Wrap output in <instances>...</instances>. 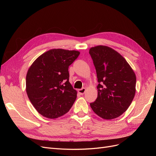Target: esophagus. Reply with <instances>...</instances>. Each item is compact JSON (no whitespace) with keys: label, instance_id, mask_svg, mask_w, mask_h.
I'll list each match as a JSON object with an SVG mask.
<instances>
[{"label":"esophagus","instance_id":"obj_1","mask_svg":"<svg viewBox=\"0 0 156 156\" xmlns=\"http://www.w3.org/2000/svg\"><path fill=\"white\" fill-rule=\"evenodd\" d=\"M85 92H86V88H82L81 89H79L78 90V92L80 94H81V95H83V94H84V93H85Z\"/></svg>","mask_w":156,"mask_h":156}]
</instances>
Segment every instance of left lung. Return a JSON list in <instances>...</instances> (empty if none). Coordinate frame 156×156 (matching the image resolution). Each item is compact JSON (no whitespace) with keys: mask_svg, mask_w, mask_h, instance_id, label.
Here are the masks:
<instances>
[{"mask_svg":"<svg viewBox=\"0 0 156 156\" xmlns=\"http://www.w3.org/2000/svg\"><path fill=\"white\" fill-rule=\"evenodd\" d=\"M98 84V98L90 105L103 119L120 116L128 108L135 94L136 76L126 59L108 47L90 49Z\"/></svg>","mask_w":156,"mask_h":156,"instance_id":"1","label":"left lung"}]
</instances>
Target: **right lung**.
Listing matches in <instances>:
<instances>
[{
	"label": "right lung",
	"instance_id": "right-lung-1",
	"mask_svg": "<svg viewBox=\"0 0 156 156\" xmlns=\"http://www.w3.org/2000/svg\"><path fill=\"white\" fill-rule=\"evenodd\" d=\"M79 54L77 51L51 49L40 55L28 70L27 95L42 116L56 119L72 107L77 91L69 82L68 68Z\"/></svg>",
	"mask_w": 156,
	"mask_h": 156
}]
</instances>
